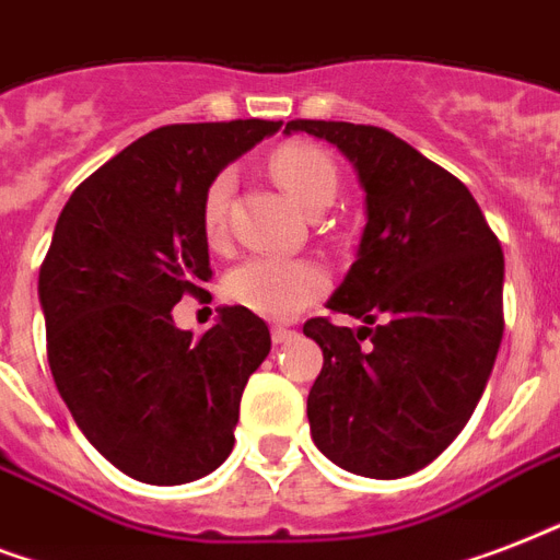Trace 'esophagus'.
<instances>
[{"label": "esophagus", "mask_w": 560, "mask_h": 560, "mask_svg": "<svg viewBox=\"0 0 560 560\" xmlns=\"http://www.w3.org/2000/svg\"><path fill=\"white\" fill-rule=\"evenodd\" d=\"M271 339H275V345H285V341L294 339V329L283 327V324H275L271 327Z\"/></svg>", "instance_id": "1"}]
</instances>
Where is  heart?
Wrapping results in <instances>:
<instances>
[{
    "instance_id": "heart-1",
    "label": "heart",
    "mask_w": 560,
    "mask_h": 560,
    "mask_svg": "<svg viewBox=\"0 0 560 560\" xmlns=\"http://www.w3.org/2000/svg\"><path fill=\"white\" fill-rule=\"evenodd\" d=\"M271 175L289 198L306 212L332 203L339 189V172L332 160L310 142H285L271 154ZM233 195V172L221 168L201 198V228L207 242L219 245L228 233V203ZM327 289V277L306 259L250 257L233 268L224 292L233 303L262 318H294Z\"/></svg>"
}]
</instances>
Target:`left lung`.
<instances>
[{
    "instance_id": "left-lung-1",
    "label": "left lung",
    "mask_w": 560,
    "mask_h": 560,
    "mask_svg": "<svg viewBox=\"0 0 560 560\" xmlns=\"http://www.w3.org/2000/svg\"><path fill=\"white\" fill-rule=\"evenodd\" d=\"M332 142L365 189L357 262L332 312L365 327L310 318L324 350L306 415L320 453L350 474L400 479L435 462L482 397L502 329L500 240L456 175L385 128L292 119Z\"/></svg>"
}]
</instances>
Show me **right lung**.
<instances>
[{"mask_svg": "<svg viewBox=\"0 0 560 560\" xmlns=\"http://www.w3.org/2000/svg\"><path fill=\"white\" fill-rule=\"evenodd\" d=\"M275 131L266 119L158 128L86 177L55 224L37 283L51 376L86 441L137 482H195L231 456L268 324L221 306L192 339L172 306L212 277L203 189Z\"/></svg>", "mask_w": 560, "mask_h": 560, "instance_id": "add662e5", "label": "right lung"}]
</instances>
